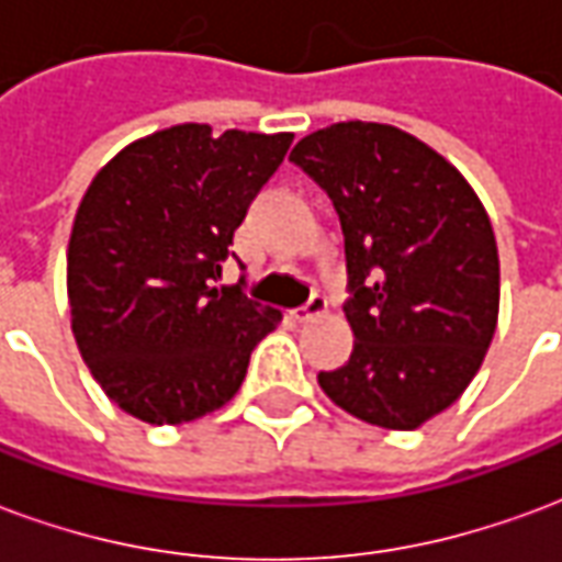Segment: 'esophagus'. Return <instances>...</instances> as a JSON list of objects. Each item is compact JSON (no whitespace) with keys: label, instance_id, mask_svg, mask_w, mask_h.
I'll return each instance as SVG.
<instances>
[{"label":"esophagus","instance_id":"esophagus-1","mask_svg":"<svg viewBox=\"0 0 562 562\" xmlns=\"http://www.w3.org/2000/svg\"><path fill=\"white\" fill-rule=\"evenodd\" d=\"M326 308H329V299L321 296V293H314V296L302 305V308L293 311V321L299 323H308L314 321V317H321V314H326Z\"/></svg>","mask_w":562,"mask_h":562}]
</instances>
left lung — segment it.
I'll return each mask as SVG.
<instances>
[{
    "instance_id": "left-lung-1",
    "label": "left lung",
    "mask_w": 562,
    "mask_h": 562,
    "mask_svg": "<svg viewBox=\"0 0 562 562\" xmlns=\"http://www.w3.org/2000/svg\"><path fill=\"white\" fill-rule=\"evenodd\" d=\"M341 218L353 353L321 389L356 419L413 431L482 368L499 311L488 212L443 155L380 122H338L290 151Z\"/></svg>"
}]
</instances>
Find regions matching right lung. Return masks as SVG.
<instances>
[{
  "label": "right lung",
  "instance_id": "add662e5",
  "mask_svg": "<svg viewBox=\"0 0 562 562\" xmlns=\"http://www.w3.org/2000/svg\"><path fill=\"white\" fill-rule=\"evenodd\" d=\"M290 143L293 134L215 137L186 122L125 146L86 188L68 241L71 331L108 398L134 419L182 425L224 407L281 323L241 281H212Z\"/></svg>",
  "mask_w": 562,
  "mask_h": 562
}]
</instances>
